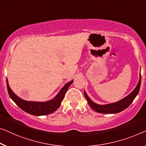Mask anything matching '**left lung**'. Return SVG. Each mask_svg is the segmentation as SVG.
Returning a JSON list of instances; mask_svg holds the SVG:
<instances>
[{
  "instance_id": "obj_1",
  "label": "left lung",
  "mask_w": 146,
  "mask_h": 146,
  "mask_svg": "<svg viewBox=\"0 0 146 146\" xmlns=\"http://www.w3.org/2000/svg\"><path fill=\"white\" fill-rule=\"evenodd\" d=\"M141 85V74H139V80L138 83L132 93H130L126 97L122 98V100H119L118 102H113V103H110L107 104H96L95 102L92 101L91 99L88 96L86 93V92L84 91V95L85 96V98L87 99L88 104L91 106V108L94 110V111L99 112V113L103 114H114L118 113V112H122V110L126 109L130 105L131 103L134 100L135 96L137 95L139 93V88H140Z\"/></svg>"
}]
</instances>
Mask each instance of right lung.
Returning a JSON list of instances; mask_svg holds the SVG:
<instances>
[{
    "label": "right lung",
    "mask_w": 146,
    "mask_h": 146,
    "mask_svg": "<svg viewBox=\"0 0 146 146\" xmlns=\"http://www.w3.org/2000/svg\"><path fill=\"white\" fill-rule=\"evenodd\" d=\"M73 81H69V83L65 84L53 99L46 102H35L24 100L18 97L12 91V89L10 88L7 79V85L8 93H9L10 97L15 102L16 105L19 106L22 110H23L24 111L28 114L34 115V116H44V115H48L52 113L60 106L61 101L63 100L67 89H69V86L72 84Z\"/></svg>",
    "instance_id": "add662e5"
}]
</instances>
